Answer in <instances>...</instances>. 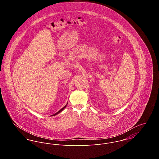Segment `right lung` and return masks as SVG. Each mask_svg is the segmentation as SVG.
<instances>
[{
	"label": "right lung",
	"mask_w": 159,
	"mask_h": 159,
	"mask_svg": "<svg viewBox=\"0 0 159 159\" xmlns=\"http://www.w3.org/2000/svg\"><path fill=\"white\" fill-rule=\"evenodd\" d=\"M67 104H68V103H67V104H66V106H64L63 108H62L60 110H59V111H58L57 113H56L54 114H53V115H51V116H55V115H57V114H59L60 113H61V111H62V110H64V108L66 107V106H67Z\"/></svg>",
	"instance_id": "right-lung-1"
}]
</instances>
